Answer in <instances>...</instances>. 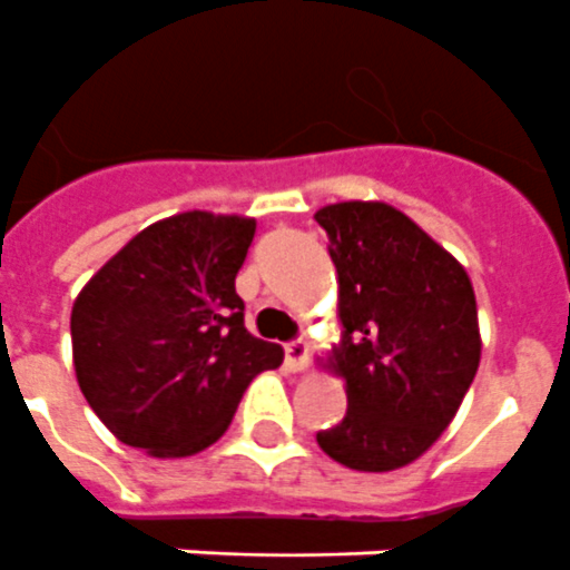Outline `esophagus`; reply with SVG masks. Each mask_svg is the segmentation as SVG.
I'll list each match as a JSON object with an SVG mask.
<instances>
[{
  "label": "esophagus",
  "mask_w": 570,
  "mask_h": 570,
  "mask_svg": "<svg viewBox=\"0 0 570 570\" xmlns=\"http://www.w3.org/2000/svg\"><path fill=\"white\" fill-rule=\"evenodd\" d=\"M285 358L294 371H306L308 367V341L303 338H294L285 344Z\"/></svg>",
  "instance_id": "34e87169"
}]
</instances>
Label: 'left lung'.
<instances>
[{"mask_svg":"<svg viewBox=\"0 0 570 570\" xmlns=\"http://www.w3.org/2000/svg\"><path fill=\"white\" fill-rule=\"evenodd\" d=\"M338 273L347 414L317 432L353 471H394L426 453L459 412L480 367L476 297L465 267L385 203H335L314 214Z\"/></svg>","mask_w":570,"mask_h":570,"instance_id":"obj_1","label":"left lung"}]
</instances>
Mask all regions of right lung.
Wrapping results in <instances>:
<instances>
[{
  "label": "right lung",
  "mask_w": 570,
  "mask_h": 570,
  "mask_svg": "<svg viewBox=\"0 0 570 570\" xmlns=\"http://www.w3.org/2000/svg\"><path fill=\"white\" fill-rule=\"evenodd\" d=\"M256 220L185 212L135 235L81 288L70 335L76 380L99 421L153 456L220 439L244 391L282 364L253 338L235 276Z\"/></svg>",
  "instance_id": "add662e5"
}]
</instances>
